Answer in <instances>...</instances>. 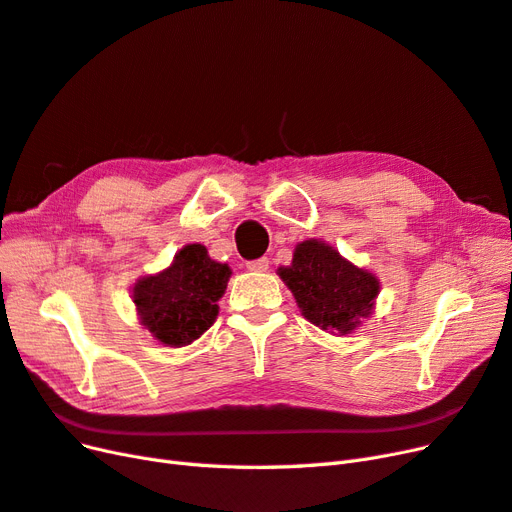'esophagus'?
Here are the masks:
<instances>
[{
    "instance_id": "obj_1",
    "label": "esophagus",
    "mask_w": 512,
    "mask_h": 512,
    "mask_svg": "<svg viewBox=\"0 0 512 512\" xmlns=\"http://www.w3.org/2000/svg\"><path fill=\"white\" fill-rule=\"evenodd\" d=\"M245 267L250 269V271H267L269 269V258L250 260V262H245Z\"/></svg>"
}]
</instances>
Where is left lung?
<instances>
[{"label":"left lung","mask_w":512,"mask_h":512,"mask_svg":"<svg viewBox=\"0 0 512 512\" xmlns=\"http://www.w3.org/2000/svg\"><path fill=\"white\" fill-rule=\"evenodd\" d=\"M303 316L329 333H352L371 314L378 297V280L356 269L331 245L309 239L297 245L292 265L280 269Z\"/></svg>","instance_id":"left-lung-1"}]
</instances>
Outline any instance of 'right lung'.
<instances>
[{
    "instance_id": "right-lung-1",
    "label": "right lung",
    "mask_w": 512,
    "mask_h": 512,
    "mask_svg": "<svg viewBox=\"0 0 512 512\" xmlns=\"http://www.w3.org/2000/svg\"><path fill=\"white\" fill-rule=\"evenodd\" d=\"M228 277V265L211 260L205 245H185L166 271L134 286L138 316L162 344L188 346L218 316Z\"/></svg>"
}]
</instances>
